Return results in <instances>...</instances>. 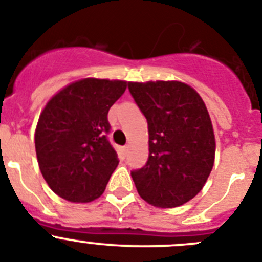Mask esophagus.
<instances>
[{
	"instance_id": "esophagus-1",
	"label": "esophagus",
	"mask_w": 262,
	"mask_h": 262,
	"mask_svg": "<svg viewBox=\"0 0 262 262\" xmlns=\"http://www.w3.org/2000/svg\"><path fill=\"white\" fill-rule=\"evenodd\" d=\"M122 151H124V154H126V152L129 151V146L128 145L124 146V147H122Z\"/></svg>"
}]
</instances>
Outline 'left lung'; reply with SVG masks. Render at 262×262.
Wrapping results in <instances>:
<instances>
[{"instance_id":"obj_1","label":"left lung","mask_w":262,"mask_h":262,"mask_svg":"<svg viewBox=\"0 0 262 262\" xmlns=\"http://www.w3.org/2000/svg\"><path fill=\"white\" fill-rule=\"evenodd\" d=\"M147 120L148 159L132 171L136 188L157 207H176L192 200L214 164L213 125L201 96L181 82L128 83Z\"/></svg>"}]
</instances>
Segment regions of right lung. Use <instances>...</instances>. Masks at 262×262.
<instances>
[{"label":"right lung","mask_w":262,"mask_h":262,"mask_svg":"<svg viewBox=\"0 0 262 262\" xmlns=\"http://www.w3.org/2000/svg\"><path fill=\"white\" fill-rule=\"evenodd\" d=\"M126 82L86 78L48 102L37 121L35 147L43 178L56 194L90 202L104 192L119 164L108 141V111Z\"/></svg>","instance_id":"add662e5"}]
</instances>
